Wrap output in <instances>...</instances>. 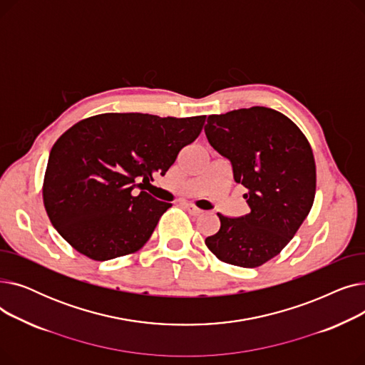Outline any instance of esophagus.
<instances>
[{"label": "esophagus", "instance_id": "esophagus-1", "mask_svg": "<svg viewBox=\"0 0 365 365\" xmlns=\"http://www.w3.org/2000/svg\"><path fill=\"white\" fill-rule=\"evenodd\" d=\"M183 207L187 210V212L192 215V216H200L201 213H202V210L201 208H198L197 205H194V204H190V202H183Z\"/></svg>", "mask_w": 365, "mask_h": 365}]
</instances>
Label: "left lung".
<instances>
[{
	"label": "left lung",
	"instance_id": "1",
	"mask_svg": "<svg viewBox=\"0 0 365 365\" xmlns=\"http://www.w3.org/2000/svg\"><path fill=\"white\" fill-rule=\"evenodd\" d=\"M204 131L231 163L250 207L237 219L217 213L220 229L205 245L225 263L257 267L279 255L311 212L317 187L311 145L290 118L264 106L210 115Z\"/></svg>",
	"mask_w": 365,
	"mask_h": 365
}]
</instances>
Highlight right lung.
<instances>
[{
	"instance_id": "right-lung-1",
	"label": "right lung",
	"mask_w": 365,
	"mask_h": 365,
	"mask_svg": "<svg viewBox=\"0 0 365 365\" xmlns=\"http://www.w3.org/2000/svg\"><path fill=\"white\" fill-rule=\"evenodd\" d=\"M205 115L161 118L101 113L66 130L50 150L43 185L46 212L76 252L110 260L138 252L171 207L145 190L202 130Z\"/></svg>"
}]
</instances>
